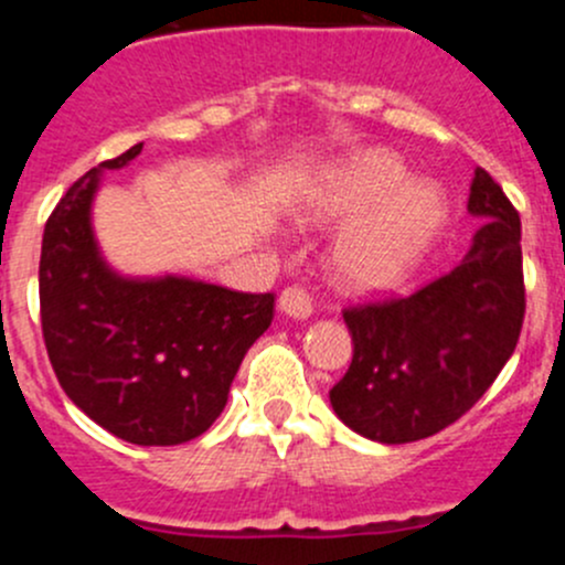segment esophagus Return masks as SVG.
Segmentation results:
<instances>
[{
	"label": "esophagus",
	"mask_w": 565,
	"mask_h": 565,
	"mask_svg": "<svg viewBox=\"0 0 565 565\" xmlns=\"http://www.w3.org/2000/svg\"><path fill=\"white\" fill-rule=\"evenodd\" d=\"M278 311L292 319H309L315 306H311V298L298 287H289L284 289L281 298H278Z\"/></svg>",
	"instance_id": "1"
}]
</instances>
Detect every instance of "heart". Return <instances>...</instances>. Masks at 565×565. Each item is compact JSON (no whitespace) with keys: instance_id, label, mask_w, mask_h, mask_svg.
<instances>
[{"instance_id":"heart-1","label":"heart","mask_w":565,"mask_h":565,"mask_svg":"<svg viewBox=\"0 0 565 565\" xmlns=\"http://www.w3.org/2000/svg\"><path fill=\"white\" fill-rule=\"evenodd\" d=\"M355 217L330 250V267L347 289L374 292L402 281L440 237L448 196L440 182L413 177L391 152H361L319 177L298 210L309 226Z\"/></svg>"}]
</instances>
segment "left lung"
<instances>
[{
    "label": "left lung",
    "mask_w": 565,
    "mask_h": 565,
    "mask_svg": "<svg viewBox=\"0 0 565 565\" xmlns=\"http://www.w3.org/2000/svg\"><path fill=\"white\" fill-rule=\"evenodd\" d=\"M467 213L481 226L451 273L407 298L344 311L352 363L330 388V407L369 440L437 435L514 355L525 317L520 213L483 169L472 174Z\"/></svg>",
    "instance_id": "left-lung-1"
}]
</instances>
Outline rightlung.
<instances>
[{"instance_id": "obj_1", "label": "right lung", "mask_w": 565, "mask_h": 565, "mask_svg": "<svg viewBox=\"0 0 565 565\" xmlns=\"http://www.w3.org/2000/svg\"><path fill=\"white\" fill-rule=\"evenodd\" d=\"M89 169L51 213L40 250V319L62 391L134 446H177L224 413L248 347L270 328L273 295L174 276H125L100 250L93 204L108 169Z\"/></svg>"}]
</instances>
